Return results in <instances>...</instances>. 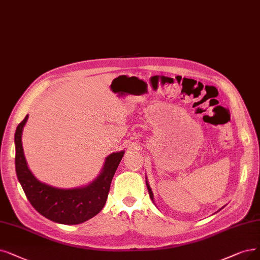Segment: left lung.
I'll return each mask as SVG.
<instances>
[{
  "label": "left lung",
  "instance_id": "left-lung-1",
  "mask_svg": "<svg viewBox=\"0 0 260 260\" xmlns=\"http://www.w3.org/2000/svg\"><path fill=\"white\" fill-rule=\"evenodd\" d=\"M146 185H147V189H148V192H149V195H150V199H151V200H153V196H152V192H151L150 186H149V184H148V183H146Z\"/></svg>",
  "mask_w": 260,
  "mask_h": 260
}]
</instances>
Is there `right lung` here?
I'll return each instance as SVG.
<instances>
[{"mask_svg":"<svg viewBox=\"0 0 260 260\" xmlns=\"http://www.w3.org/2000/svg\"><path fill=\"white\" fill-rule=\"evenodd\" d=\"M26 120L27 115L18 124L15 133L16 172L30 205L47 219L66 225L80 224L98 214L106 205L113 176L124 152L111 153L100 176L85 188H53L38 181L26 165L21 143L22 129Z\"/></svg>","mask_w":260,"mask_h":260,"instance_id":"1","label":"right lung"}]
</instances>
